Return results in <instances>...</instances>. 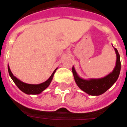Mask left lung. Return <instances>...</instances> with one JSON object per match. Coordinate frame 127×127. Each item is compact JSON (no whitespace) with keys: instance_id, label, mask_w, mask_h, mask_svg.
Wrapping results in <instances>:
<instances>
[{"instance_id":"obj_1","label":"left lung","mask_w":127,"mask_h":127,"mask_svg":"<svg viewBox=\"0 0 127 127\" xmlns=\"http://www.w3.org/2000/svg\"><path fill=\"white\" fill-rule=\"evenodd\" d=\"M115 48V53L117 55V62L114 70L101 79H91L89 80H85L81 79L76 73L74 66L72 67V71L74 76V81L77 86L82 91L92 96H98L102 95L110 89L114 83L117 81L121 71V60L120 55L117 49Z\"/></svg>"}]
</instances>
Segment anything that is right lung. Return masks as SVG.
I'll return each instance as SVG.
<instances>
[{
  "label": "right lung",
  "mask_w": 127,
  "mask_h": 127,
  "mask_svg": "<svg viewBox=\"0 0 127 127\" xmlns=\"http://www.w3.org/2000/svg\"><path fill=\"white\" fill-rule=\"evenodd\" d=\"M57 69V68H56L54 70V72H53V74H51V76L49 77V79L45 82L40 83V84H38V85H31V84H27V83H23V82L20 81L19 79H17L16 76H14L11 72L9 66L8 65V73H9L10 76L11 77L13 82L15 83V85L18 87V89L21 90V91H23V93H25L27 95H38V94H40V93H42L44 90L46 89L53 80V76H54V74L56 72Z\"/></svg>",
  "instance_id": "add662e5"
}]
</instances>
